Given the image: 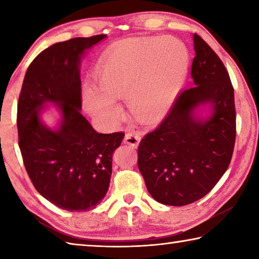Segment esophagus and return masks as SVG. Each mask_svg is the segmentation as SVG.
<instances>
[{"label": "esophagus", "instance_id": "1", "mask_svg": "<svg viewBox=\"0 0 259 259\" xmlns=\"http://www.w3.org/2000/svg\"><path fill=\"white\" fill-rule=\"evenodd\" d=\"M124 144H126V145H130V146H137L139 142H140V137L139 135L136 133L135 130H129L128 133L125 134L124 136Z\"/></svg>", "mask_w": 259, "mask_h": 259}]
</instances>
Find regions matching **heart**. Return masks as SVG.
Here are the masks:
<instances>
[{
  "instance_id": "1",
  "label": "heart",
  "mask_w": 259,
  "mask_h": 259,
  "mask_svg": "<svg viewBox=\"0 0 259 259\" xmlns=\"http://www.w3.org/2000/svg\"><path fill=\"white\" fill-rule=\"evenodd\" d=\"M187 69V48L177 38L124 43L99 60V88L85 87L83 102L88 112L113 123L120 115L115 99L126 98L139 121H154L172 103Z\"/></svg>"
}]
</instances>
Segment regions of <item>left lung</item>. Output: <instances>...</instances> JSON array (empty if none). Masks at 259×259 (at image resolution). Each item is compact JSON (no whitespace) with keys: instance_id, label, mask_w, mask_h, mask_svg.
<instances>
[{"instance_id":"obj_1","label":"left lung","mask_w":259,"mask_h":259,"mask_svg":"<svg viewBox=\"0 0 259 259\" xmlns=\"http://www.w3.org/2000/svg\"><path fill=\"white\" fill-rule=\"evenodd\" d=\"M191 75L195 87L184 90L162 123L140 140L138 169L147 191L166 205L190 204L212 190L229 168L236 135L234 90L221 58L198 34ZM209 102V119L192 111Z\"/></svg>"}]
</instances>
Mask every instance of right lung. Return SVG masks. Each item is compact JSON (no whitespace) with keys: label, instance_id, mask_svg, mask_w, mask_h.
<instances>
[{"label":"right lung","instance_id":"add662e5","mask_svg":"<svg viewBox=\"0 0 259 259\" xmlns=\"http://www.w3.org/2000/svg\"><path fill=\"white\" fill-rule=\"evenodd\" d=\"M105 37H74L47 48L30 63L19 95L17 126L26 171L43 198L68 211L102 202L113 153L124 137L122 131L98 134L80 112L81 56ZM48 101L58 104L63 116L57 131L39 120Z\"/></svg>","mask_w":259,"mask_h":259}]
</instances>
